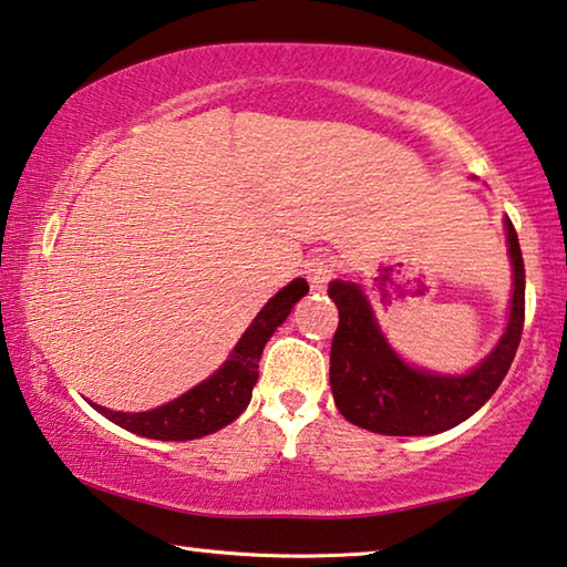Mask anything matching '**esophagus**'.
Returning <instances> with one entry per match:
<instances>
[{"mask_svg":"<svg viewBox=\"0 0 567 567\" xmlns=\"http://www.w3.org/2000/svg\"><path fill=\"white\" fill-rule=\"evenodd\" d=\"M306 275H308V282H310V290H326L328 282L333 280V261L323 257V255H316L308 259L306 265Z\"/></svg>","mask_w":567,"mask_h":567,"instance_id":"1","label":"esophagus"}]
</instances>
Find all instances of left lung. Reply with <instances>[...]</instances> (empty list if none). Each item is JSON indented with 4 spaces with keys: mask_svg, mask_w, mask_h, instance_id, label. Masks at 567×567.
<instances>
[{
    "mask_svg": "<svg viewBox=\"0 0 567 567\" xmlns=\"http://www.w3.org/2000/svg\"><path fill=\"white\" fill-rule=\"evenodd\" d=\"M514 267L509 323L496 349L463 377H441L396 357L359 285L333 280L328 295L338 308L331 343V392L353 425L379 435H435L468 420L499 390L525 328V261L517 231L504 221Z\"/></svg>",
    "mask_w": 567,
    "mask_h": 567,
    "instance_id": "obj_1",
    "label": "left lung"
}]
</instances>
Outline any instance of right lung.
<instances>
[{
    "mask_svg": "<svg viewBox=\"0 0 567 567\" xmlns=\"http://www.w3.org/2000/svg\"><path fill=\"white\" fill-rule=\"evenodd\" d=\"M306 292L308 282L302 277L282 287L251 320L247 333L234 346L229 361L214 377H208L206 382L193 386L177 400L150 412H114L101 404H94V410L130 433L155 437V441H196V437L216 433L247 410L259 377V359L265 343L275 333V328L285 323L295 302Z\"/></svg>",
    "mask_w": 567,
    "mask_h": 567,
    "instance_id": "1",
    "label": "right lung"
}]
</instances>
